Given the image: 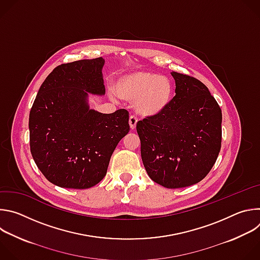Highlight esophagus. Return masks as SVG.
<instances>
[{"instance_id": "1", "label": "esophagus", "mask_w": 260, "mask_h": 260, "mask_svg": "<svg viewBox=\"0 0 260 260\" xmlns=\"http://www.w3.org/2000/svg\"><path fill=\"white\" fill-rule=\"evenodd\" d=\"M137 118L135 116H131L129 119H128V123H129V126L132 129H135L136 128V124H137Z\"/></svg>"}]
</instances>
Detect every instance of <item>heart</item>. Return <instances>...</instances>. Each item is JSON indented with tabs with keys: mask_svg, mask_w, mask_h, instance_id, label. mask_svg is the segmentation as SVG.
I'll list each match as a JSON object with an SVG mask.
<instances>
[{
	"mask_svg": "<svg viewBox=\"0 0 260 260\" xmlns=\"http://www.w3.org/2000/svg\"><path fill=\"white\" fill-rule=\"evenodd\" d=\"M116 91L120 99L134 104L137 114L153 117L168 108L173 96V85L165 76L137 72L121 77L116 84Z\"/></svg>",
	"mask_w": 260,
	"mask_h": 260,
	"instance_id": "obj_1",
	"label": "heart"
}]
</instances>
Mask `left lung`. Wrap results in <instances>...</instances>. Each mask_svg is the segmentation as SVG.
<instances>
[{
	"label": "left lung",
	"instance_id": "8db88e82",
	"mask_svg": "<svg viewBox=\"0 0 260 260\" xmlns=\"http://www.w3.org/2000/svg\"><path fill=\"white\" fill-rule=\"evenodd\" d=\"M176 95L159 115L138 121L146 172L166 188L202 181L221 148L222 112L208 87L194 77L173 72Z\"/></svg>",
	"mask_w": 260,
	"mask_h": 260
}]
</instances>
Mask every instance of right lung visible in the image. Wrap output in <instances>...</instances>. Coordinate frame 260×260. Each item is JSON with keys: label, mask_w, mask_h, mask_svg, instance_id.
I'll list each match as a JSON object with an SVG mask.
<instances>
[{"label": "right lung", "mask_w": 260, "mask_h": 260, "mask_svg": "<svg viewBox=\"0 0 260 260\" xmlns=\"http://www.w3.org/2000/svg\"><path fill=\"white\" fill-rule=\"evenodd\" d=\"M103 66L102 57L57 66L29 111L31 156L56 186H94L106 176L117 144L129 132L126 110L103 114L88 108V92L105 93Z\"/></svg>", "instance_id": "1"}]
</instances>
